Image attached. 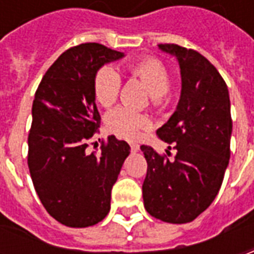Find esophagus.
Listing matches in <instances>:
<instances>
[{"label": "esophagus", "mask_w": 254, "mask_h": 254, "mask_svg": "<svg viewBox=\"0 0 254 254\" xmlns=\"http://www.w3.org/2000/svg\"><path fill=\"white\" fill-rule=\"evenodd\" d=\"M130 149H132L133 152H137L138 149H140V145H138V144L132 143V144H130Z\"/></svg>", "instance_id": "obj_1"}]
</instances>
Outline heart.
Masks as SVG:
<instances>
[{
  "label": "heart",
  "mask_w": 254,
  "mask_h": 254,
  "mask_svg": "<svg viewBox=\"0 0 254 254\" xmlns=\"http://www.w3.org/2000/svg\"><path fill=\"white\" fill-rule=\"evenodd\" d=\"M127 70L133 77L141 80L149 92L154 95V100L159 103L170 87V74L165 64L155 57H143L127 65ZM122 80L120 73L109 65L102 66L94 78L95 99L103 107H110L116 103L121 91ZM107 127L118 137L136 140L144 130L152 127L148 117L133 111L127 107H118L106 118Z\"/></svg>",
  "instance_id": "obj_1"
}]
</instances>
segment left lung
Returning <instances> with one entry per match:
<instances>
[{"mask_svg": "<svg viewBox=\"0 0 254 254\" xmlns=\"http://www.w3.org/2000/svg\"><path fill=\"white\" fill-rule=\"evenodd\" d=\"M181 67L176 113L156 130L174 144V159L141 145L147 160L143 200L147 212L167 223H189L215 200L230 160L233 121L227 85L200 53L174 43L159 45ZM171 149V148H170Z\"/></svg>", "mask_w": 254, "mask_h": 254, "instance_id": "left-lung-1", "label": "left lung"}]
</instances>
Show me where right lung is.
<instances>
[{
	"instance_id": "1",
	"label": "right lung",
	"mask_w": 254,
	"mask_h": 254,
	"mask_svg": "<svg viewBox=\"0 0 254 254\" xmlns=\"http://www.w3.org/2000/svg\"><path fill=\"white\" fill-rule=\"evenodd\" d=\"M124 57L99 43H81L47 69L32 103L28 169L43 207L67 227L99 223L110 211L111 189L130 152L109 136L100 154H88L100 125L94 78L102 65Z\"/></svg>"
}]
</instances>
